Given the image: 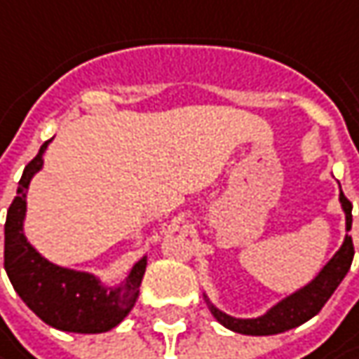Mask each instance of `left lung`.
Segmentation results:
<instances>
[{"instance_id": "left-lung-1", "label": "left lung", "mask_w": 359, "mask_h": 359, "mask_svg": "<svg viewBox=\"0 0 359 359\" xmlns=\"http://www.w3.org/2000/svg\"><path fill=\"white\" fill-rule=\"evenodd\" d=\"M339 203L341 209L346 212V229H351V203L346 198V195L339 191ZM351 259H353V243H351L350 235H346L344 245L339 247V251L335 253L334 257L327 261V265L318 273V277L307 283L305 287L299 291L291 293L289 297H285L283 302H279L277 305H273L271 309L261 316V318H253V320H239V318H231L223 313L221 309H217L215 305L209 304L210 313L215 316V320L219 321L221 325H225L226 330L237 332V334L245 335H273L281 334L293 330L297 325H302L307 320H311L313 316H318L321 311V307L327 304V299L332 297L337 285L341 283V279L348 275L351 267Z\"/></svg>"}]
</instances>
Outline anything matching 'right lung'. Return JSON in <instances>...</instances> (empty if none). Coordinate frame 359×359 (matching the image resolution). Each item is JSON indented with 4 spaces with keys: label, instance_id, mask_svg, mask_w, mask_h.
<instances>
[{
    "label": "right lung",
    "instance_id": "obj_1",
    "mask_svg": "<svg viewBox=\"0 0 359 359\" xmlns=\"http://www.w3.org/2000/svg\"><path fill=\"white\" fill-rule=\"evenodd\" d=\"M46 140L24 168L18 195L9 205L6 219V251L4 265L9 281L24 304L55 330L74 334H102L116 327L138 299V289L147 271V257H142L128 273L120 287H104L92 273L74 271L50 263L29 245L24 235L25 195L29 180L43 166Z\"/></svg>",
    "mask_w": 359,
    "mask_h": 359
}]
</instances>
